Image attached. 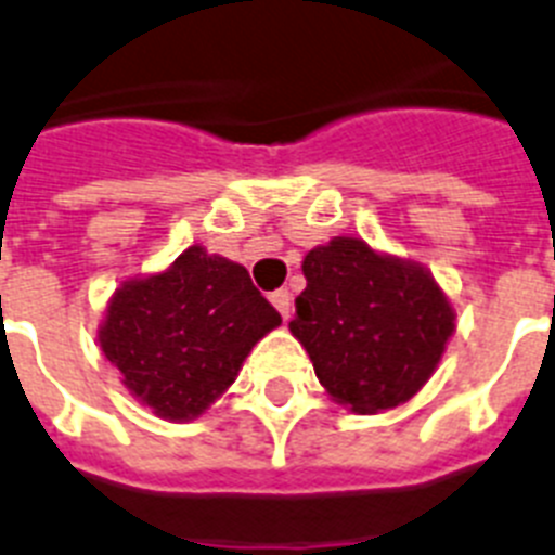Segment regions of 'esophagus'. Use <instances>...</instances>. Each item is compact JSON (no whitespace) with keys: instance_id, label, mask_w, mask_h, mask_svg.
I'll return each instance as SVG.
<instances>
[{"instance_id":"obj_1","label":"esophagus","mask_w":555,"mask_h":555,"mask_svg":"<svg viewBox=\"0 0 555 555\" xmlns=\"http://www.w3.org/2000/svg\"><path fill=\"white\" fill-rule=\"evenodd\" d=\"M269 300H272L274 309L281 311L283 320H288V314H292V295H288L286 288H278V292H272V295H269Z\"/></svg>"}]
</instances>
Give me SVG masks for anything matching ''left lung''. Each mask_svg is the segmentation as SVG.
I'll use <instances>...</instances> for the list:
<instances>
[{"instance_id":"left-lung-1","label":"left lung","mask_w":555,"mask_h":555,"mask_svg":"<svg viewBox=\"0 0 555 555\" xmlns=\"http://www.w3.org/2000/svg\"><path fill=\"white\" fill-rule=\"evenodd\" d=\"M302 274L288 331L331 399L362 415L413 399L454 334L452 302L433 274L350 235L314 246Z\"/></svg>"}]
</instances>
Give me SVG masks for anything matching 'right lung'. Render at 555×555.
Segmentation results:
<instances>
[{"label": "right lung", "mask_w": 555, "mask_h": 555, "mask_svg": "<svg viewBox=\"0 0 555 555\" xmlns=\"http://www.w3.org/2000/svg\"><path fill=\"white\" fill-rule=\"evenodd\" d=\"M278 325L249 272L196 244L163 272L120 283L98 343L140 404L165 421H193Z\"/></svg>", "instance_id": "obj_1"}]
</instances>
